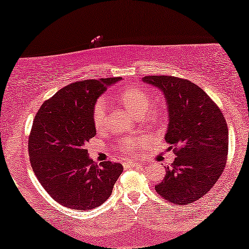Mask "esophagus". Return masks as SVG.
Wrapping results in <instances>:
<instances>
[{
    "instance_id": "1",
    "label": "esophagus",
    "mask_w": 249,
    "mask_h": 249,
    "mask_svg": "<svg viewBox=\"0 0 249 249\" xmlns=\"http://www.w3.org/2000/svg\"><path fill=\"white\" fill-rule=\"evenodd\" d=\"M124 166H127V168H142V164L139 162H136V161H127L124 163Z\"/></svg>"
}]
</instances>
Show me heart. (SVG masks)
I'll use <instances>...</instances> for the list:
<instances>
[{"label": "heart", "instance_id": "obj_1", "mask_svg": "<svg viewBox=\"0 0 249 249\" xmlns=\"http://www.w3.org/2000/svg\"><path fill=\"white\" fill-rule=\"evenodd\" d=\"M115 96L122 105H124L127 110L135 115L144 113L152 102L151 93L145 88L135 86V85L124 87L122 89L118 90ZM153 119H156V114H153ZM93 121L95 128L98 130L105 127V124H107V102L103 98H100L94 105ZM139 145H141L139 139L127 138L121 142L120 148L124 153H130L134 149L138 148Z\"/></svg>", "mask_w": 249, "mask_h": 249}]
</instances>
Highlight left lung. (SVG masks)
<instances>
[{
    "label": "left lung",
    "mask_w": 249,
    "mask_h": 249,
    "mask_svg": "<svg viewBox=\"0 0 249 249\" xmlns=\"http://www.w3.org/2000/svg\"><path fill=\"white\" fill-rule=\"evenodd\" d=\"M159 88L168 107L165 141L177 146V158L165 166V178L155 190L169 202L186 205L215 185L226 166L229 135L223 114L202 88L170 76H146Z\"/></svg>",
    "instance_id": "8db88e82"
}]
</instances>
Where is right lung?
Here are the masks:
<instances>
[{
	"mask_svg": "<svg viewBox=\"0 0 249 249\" xmlns=\"http://www.w3.org/2000/svg\"><path fill=\"white\" fill-rule=\"evenodd\" d=\"M121 78L89 79L63 87L44 102L34 119L28 149L32 168L51 197L73 210H91L111 196L124 171L120 163L97 165L85 148L96 135L93 108Z\"/></svg>",
	"mask_w": 249,
	"mask_h": 249,
	"instance_id": "add662e5",
	"label": "right lung"
}]
</instances>
